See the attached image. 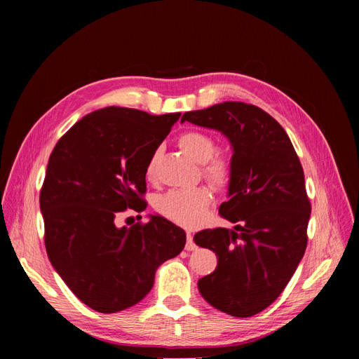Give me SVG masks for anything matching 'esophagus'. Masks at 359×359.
I'll list each match as a JSON object with an SVG mask.
<instances>
[{
  "label": "esophagus",
  "mask_w": 359,
  "mask_h": 359,
  "mask_svg": "<svg viewBox=\"0 0 359 359\" xmlns=\"http://www.w3.org/2000/svg\"><path fill=\"white\" fill-rule=\"evenodd\" d=\"M196 244H194L193 241V236L190 233V231H187V243H186V250H189V252H193V250H196Z\"/></svg>",
  "instance_id": "34e87169"
}]
</instances>
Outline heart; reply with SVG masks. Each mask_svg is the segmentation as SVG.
Wrapping results in <instances>:
<instances>
[{"label":"heart","instance_id":"obj_1","mask_svg":"<svg viewBox=\"0 0 359 359\" xmlns=\"http://www.w3.org/2000/svg\"><path fill=\"white\" fill-rule=\"evenodd\" d=\"M178 144L189 156L202 163V177L215 190L222 191L231 186L233 165L229 157L217 153V142L212 136L201 130H189L180 136ZM161 151L163 148L157 147L149 156L145 168L147 178H154ZM210 205L211 191L203 186L172 189L158 194L154 199V208L161 217L186 227H194L203 223Z\"/></svg>","mask_w":359,"mask_h":359}]
</instances>
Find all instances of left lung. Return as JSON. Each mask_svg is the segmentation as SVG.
<instances>
[{"instance_id":"8db88e82","label":"left lung","mask_w":359,"mask_h":359,"mask_svg":"<svg viewBox=\"0 0 359 359\" xmlns=\"http://www.w3.org/2000/svg\"><path fill=\"white\" fill-rule=\"evenodd\" d=\"M184 121L219 130L233 147L229 201L219 214L235 229L194 235L219 257L199 292L217 310L250 318L280 297L306 252L311 205L301 161L285 128L255 104L223 102L186 112Z\"/></svg>"}]
</instances>
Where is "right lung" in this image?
I'll return each mask as SVG.
<instances>
[{"instance_id":"add662e5","label":"right lung","mask_w":359,"mask_h":359,"mask_svg":"<svg viewBox=\"0 0 359 359\" xmlns=\"http://www.w3.org/2000/svg\"><path fill=\"white\" fill-rule=\"evenodd\" d=\"M180 115L104 107L79 119L49 157L40 190L46 252L64 283L95 311L144 299L156 269L186 245V232L160 215L116 226L119 212L147 208L148 158Z\"/></svg>"}]
</instances>
